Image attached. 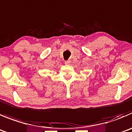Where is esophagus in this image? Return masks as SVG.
Returning a JSON list of instances; mask_svg holds the SVG:
<instances>
[{"instance_id":"esophagus-1","label":"esophagus","mask_w":132,"mask_h":132,"mask_svg":"<svg viewBox=\"0 0 132 132\" xmlns=\"http://www.w3.org/2000/svg\"><path fill=\"white\" fill-rule=\"evenodd\" d=\"M70 63H71V61H70L69 60H68V61H65V65H70Z\"/></svg>"}]
</instances>
